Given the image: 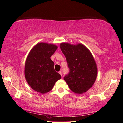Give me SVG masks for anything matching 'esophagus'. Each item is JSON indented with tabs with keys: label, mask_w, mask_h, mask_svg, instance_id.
<instances>
[{
	"label": "esophagus",
	"mask_w": 123,
	"mask_h": 123,
	"mask_svg": "<svg viewBox=\"0 0 123 123\" xmlns=\"http://www.w3.org/2000/svg\"><path fill=\"white\" fill-rule=\"evenodd\" d=\"M59 74H60V75L61 76H62V72L61 71H59Z\"/></svg>",
	"instance_id": "esophagus-1"
}]
</instances>
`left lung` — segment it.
<instances>
[{
  "label": "left lung",
  "instance_id": "8db88e82",
  "mask_svg": "<svg viewBox=\"0 0 123 123\" xmlns=\"http://www.w3.org/2000/svg\"><path fill=\"white\" fill-rule=\"evenodd\" d=\"M60 47L70 69L64 80L72 91L84 94L92 87L96 79L98 68L94 57L81 43L75 45L63 42Z\"/></svg>",
  "mask_w": 123,
  "mask_h": 123
}]
</instances>
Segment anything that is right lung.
<instances>
[{
    "label": "right lung",
    "instance_id": "add662e5",
    "mask_svg": "<svg viewBox=\"0 0 123 123\" xmlns=\"http://www.w3.org/2000/svg\"><path fill=\"white\" fill-rule=\"evenodd\" d=\"M53 44L40 42L36 44L28 55L25 67V76L30 87L42 94L49 92L55 83L61 78L54 70L51 57L57 49Z\"/></svg>",
    "mask_w": 123,
    "mask_h": 123
}]
</instances>
